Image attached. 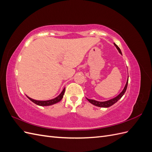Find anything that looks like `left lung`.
<instances>
[{"label":"left lung","instance_id":"left-lung-1","mask_svg":"<svg viewBox=\"0 0 152 152\" xmlns=\"http://www.w3.org/2000/svg\"><path fill=\"white\" fill-rule=\"evenodd\" d=\"M113 44H114L115 46L116 47V48L118 50V52L120 53V54H122V52H121L120 48H119L115 44V43H113ZM128 80H129V76H128V78H127L126 86H125V87H124V88L122 90V91L118 96H117L116 97H115V98H113L111 99L108 100V101H105V102H98V101H96V100H94V99H88V98H86V99L88 100L91 104H93L96 106V107H103V108H108V107H111V106H112L113 104L117 103L118 101L122 97V96L124 94V93H126L127 87V84H128Z\"/></svg>","mask_w":152,"mask_h":152}]
</instances>
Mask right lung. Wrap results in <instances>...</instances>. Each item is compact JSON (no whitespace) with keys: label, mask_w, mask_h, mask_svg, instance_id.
Here are the masks:
<instances>
[{"label":"right lung","mask_w":152,"mask_h":152,"mask_svg":"<svg viewBox=\"0 0 152 152\" xmlns=\"http://www.w3.org/2000/svg\"><path fill=\"white\" fill-rule=\"evenodd\" d=\"M65 87L63 89V90L62 91L61 93H60L59 96H58L56 98H55L54 99H50V100H45V101H40V100H35L34 99H31V98L28 97V96H27V98H28L30 101H31L32 102L34 103L35 104L39 105V106H50V105H52L54 104L55 103H57L59 102H60L61 100V99L63 97V95L65 94Z\"/></svg>","instance_id":"right-lung-1"}]
</instances>
